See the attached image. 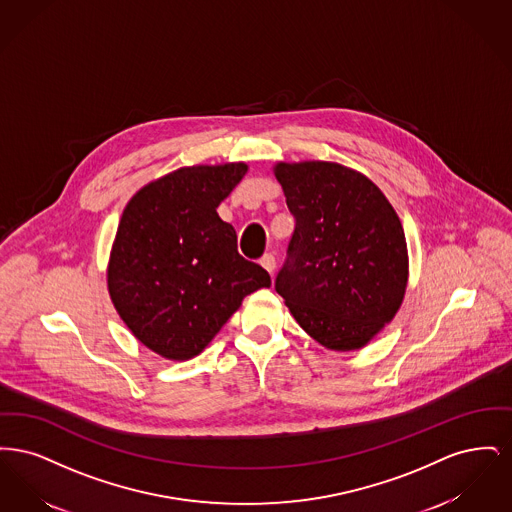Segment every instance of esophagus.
Returning <instances> with one entry per match:
<instances>
[{
  "mask_svg": "<svg viewBox=\"0 0 512 512\" xmlns=\"http://www.w3.org/2000/svg\"><path fill=\"white\" fill-rule=\"evenodd\" d=\"M261 267L265 268L270 274L276 270V259H274L272 253H265V255L261 257Z\"/></svg>",
  "mask_w": 512,
  "mask_h": 512,
  "instance_id": "obj_1",
  "label": "esophagus"
}]
</instances>
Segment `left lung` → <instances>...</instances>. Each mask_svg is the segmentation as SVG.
Segmentation results:
<instances>
[{"label":"left lung","instance_id":"1","mask_svg":"<svg viewBox=\"0 0 512 512\" xmlns=\"http://www.w3.org/2000/svg\"><path fill=\"white\" fill-rule=\"evenodd\" d=\"M274 176L295 219L276 292L320 345L365 347L395 317L407 290L401 220L372 180L338 163H278Z\"/></svg>","mask_w":512,"mask_h":512}]
</instances>
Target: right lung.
Instances as JSON below:
<instances>
[{"mask_svg":"<svg viewBox=\"0 0 512 512\" xmlns=\"http://www.w3.org/2000/svg\"><path fill=\"white\" fill-rule=\"evenodd\" d=\"M245 172V163L184 167L149 182L122 211L109 295L130 332L165 359L199 355L245 295L270 286L217 213Z\"/></svg>","mask_w":512,"mask_h":512,"instance_id":"add662e5","label":"right lung"}]
</instances>
